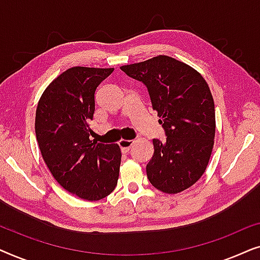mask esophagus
Instances as JSON below:
<instances>
[{"instance_id": "esophagus-1", "label": "esophagus", "mask_w": 260, "mask_h": 260, "mask_svg": "<svg viewBox=\"0 0 260 260\" xmlns=\"http://www.w3.org/2000/svg\"><path fill=\"white\" fill-rule=\"evenodd\" d=\"M118 144H119V147H120V149H122L123 152H127V151L130 150L131 145L134 144V141H130V140H120V141L118 142Z\"/></svg>"}]
</instances>
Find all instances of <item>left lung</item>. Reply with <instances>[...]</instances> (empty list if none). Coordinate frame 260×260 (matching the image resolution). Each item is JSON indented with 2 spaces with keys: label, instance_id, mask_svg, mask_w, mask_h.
<instances>
[{
  "label": "left lung",
  "instance_id": "obj_1",
  "mask_svg": "<svg viewBox=\"0 0 260 260\" xmlns=\"http://www.w3.org/2000/svg\"><path fill=\"white\" fill-rule=\"evenodd\" d=\"M148 87L167 140H152L147 176L156 189L177 194L197 183L207 168L215 137V109L205 78L180 60L157 55L120 67Z\"/></svg>",
  "mask_w": 260,
  "mask_h": 260
}]
</instances>
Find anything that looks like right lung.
<instances>
[{
  "label": "right lung",
  "instance_id": "obj_1",
  "mask_svg": "<svg viewBox=\"0 0 260 260\" xmlns=\"http://www.w3.org/2000/svg\"><path fill=\"white\" fill-rule=\"evenodd\" d=\"M113 69L76 66L46 87L35 113V134L46 166L63 189L98 201L117 186L122 152L118 144L90 140L98 85Z\"/></svg>",
  "mask_w": 260,
  "mask_h": 260
}]
</instances>
